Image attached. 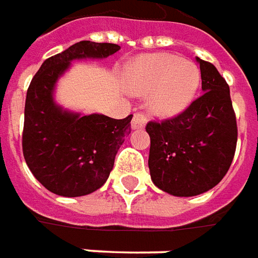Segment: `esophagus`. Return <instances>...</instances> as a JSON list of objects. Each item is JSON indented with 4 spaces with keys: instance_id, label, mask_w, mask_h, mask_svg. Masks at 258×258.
<instances>
[{
    "instance_id": "34e87169",
    "label": "esophagus",
    "mask_w": 258,
    "mask_h": 258,
    "mask_svg": "<svg viewBox=\"0 0 258 258\" xmlns=\"http://www.w3.org/2000/svg\"><path fill=\"white\" fill-rule=\"evenodd\" d=\"M146 122H147V115L144 114V112H136V114L133 115L131 125H132V129H143Z\"/></svg>"
}]
</instances>
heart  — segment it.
Here are the masks:
<instances>
[{
    "label": "heart",
    "mask_w": 258,
    "mask_h": 258,
    "mask_svg": "<svg viewBox=\"0 0 258 258\" xmlns=\"http://www.w3.org/2000/svg\"><path fill=\"white\" fill-rule=\"evenodd\" d=\"M127 89L149 93V105L155 114L172 116L182 112L196 96L200 69L173 54H149L133 61L125 74Z\"/></svg>",
    "instance_id": "heart-1"
}]
</instances>
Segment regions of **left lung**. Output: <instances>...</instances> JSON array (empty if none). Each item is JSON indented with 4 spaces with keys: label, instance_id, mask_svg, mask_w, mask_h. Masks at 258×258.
Returning a JSON list of instances; mask_svg holds the SVG:
<instances>
[{
    "label": "left lung",
    "instance_id": "1",
    "mask_svg": "<svg viewBox=\"0 0 258 258\" xmlns=\"http://www.w3.org/2000/svg\"><path fill=\"white\" fill-rule=\"evenodd\" d=\"M197 62L204 93L176 116L146 125L151 179L172 196H197L213 189L226 175L236 150L229 86L211 62Z\"/></svg>",
    "mask_w": 258,
    "mask_h": 258
}]
</instances>
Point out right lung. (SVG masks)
Listing matches in <instances>:
<instances>
[{
	"instance_id": "obj_1",
	"label": "right lung",
	"mask_w": 258,
	"mask_h": 258,
	"mask_svg": "<svg viewBox=\"0 0 258 258\" xmlns=\"http://www.w3.org/2000/svg\"><path fill=\"white\" fill-rule=\"evenodd\" d=\"M119 48L79 41L45 59L27 89L23 157L34 178L58 196H85L107 182L115 155L131 133L132 115L114 119L62 111L52 98L54 86L74 59L107 58Z\"/></svg>"
}]
</instances>
